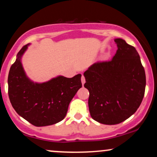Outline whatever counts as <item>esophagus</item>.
<instances>
[{
    "label": "esophagus",
    "instance_id": "34e87169",
    "mask_svg": "<svg viewBox=\"0 0 157 157\" xmlns=\"http://www.w3.org/2000/svg\"><path fill=\"white\" fill-rule=\"evenodd\" d=\"M81 82H82V85H84L85 82H86V79H85L83 75H82V77H81Z\"/></svg>",
    "mask_w": 157,
    "mask_h": 157
}]
</instances>
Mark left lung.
<instances>
[{
    "label": "left lung",
    "instance_id": "left-lung-1",
    "mask_svg": "<svg viewBox=\"0 0 157 157\" xmlns=\"http://www.w3.org/2000/svg\"><path fill=\"white\" fill-rule=\"evenodd\" d=\"M112 60L97 62L85 71L91 117L100 123L116 125L136 112L145 94L146 78L140 55L124 40H114Z\"/></svg>",
    "mask_w": 157,
    "mask_h": 157
}]
</instances>
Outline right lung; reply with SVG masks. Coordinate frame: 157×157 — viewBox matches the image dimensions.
<instances>
[{
  "label": "right lung",
  "mask_w": 157,
  "mask_h": 157,
  "mask_svg": "<svg viewBox=\"0 0 157 157\" xmlns=\"http://www.w3.org/2000/svg\"><path fill=\"white\" fill-rule=\"evenodd\" d=\"M29 45L20 50L10 68V100L16 112L33 125H54L65 118L70 102L82 87L81 75L71 78L58 76L42 83L34 82L26 76L21 63Z\"/></svg>",
  "instance_id": "obj_1"
}]
</instances>
